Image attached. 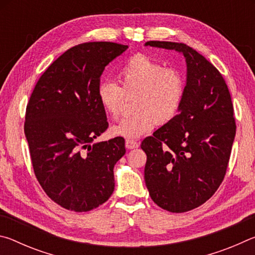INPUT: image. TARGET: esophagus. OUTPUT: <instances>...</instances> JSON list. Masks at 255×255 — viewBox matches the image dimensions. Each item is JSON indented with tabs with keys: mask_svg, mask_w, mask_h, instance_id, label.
I'll use <instances>...</instances> for the list:
<instances>
[{
	"mask_svg": "<svg viewBox=\"0 0 255 255\" xmlns=\"http://www.w3.org/2000/svg\"><path fill=\"white\" fill-rule=\"evenodd\" d=\"M138 146H139V143L136 140H132V139H126V147L128 149H132V148H137Z\"/></svg>",
	"mask_w": 255,
	"mask_h": 255,
	"instance_id": "1",
	"label": "esophagus"
}]
</instances>
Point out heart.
Returning <instances> with one entry per match:
<instances>
[{"mask_svg": "<svg viewBox=\"0 0 255 255\" xmlns=\"http://www.w3.org/2000/svg\"><path fill=\"white\" fill-rule=\"evenodd\" d=\"M120 86L101 81L97 89L98 101L110 118H117L125 96H132L135 112L112 126L111 133L127 139L149 132L156 125L173 120L182 107L185 79L174 67H164L158 60L144 54L131 56L119 71Z\"/></svg>", "mask_w": 255, "mask_h": 255, "instance_id": "1", "label": "heart"}]
</instances>
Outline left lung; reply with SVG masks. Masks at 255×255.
Wrapping results in <instances>:
<instances>
[{"mask_svg": "<svg viewBox=\"0 0 255 255\" xmlns=\"http://www.w3.org/2000/svg\"><path fill=\"white\" fill-rule=\"evenodd\" d=\"M146 45L181 51L187 62L180 112L140 145L150 198L167 211L185 213L205 204L225 178L236 132L234 108L224 77L198 51L181 42Z\"/></svg>", "mask_w": 255, "mask_h": 255, "instance_id": "left-lung-1", "label": "left lung"}]
</instances>
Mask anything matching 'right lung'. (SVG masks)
<instances>
[{
    "instance_id": "1",
    "label": "right lung",
    "mask_w": 255,
    "mask_h": 255,
    "mask_svg": "<svg viewBox=\"0 0 255 255\" xmlns=\"http://www.w3.org/2000/svg\"><path fill=\"white\" fill-rule=\"evenodd\" d=\"M127 48L110 41L72 47L30 96L24 133L34 175L46 195L67 210L90 211L114 192V167L126 148L123 137L92 144L109 126L97 89L106 66Z\"/></svg>"
}]
</instances>
